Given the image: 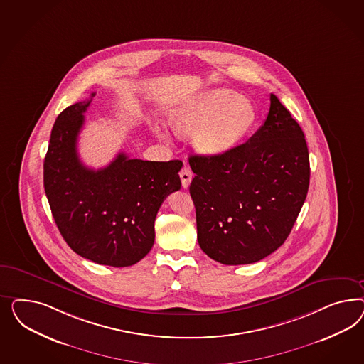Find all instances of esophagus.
Here are the masks:
<instances>
[{
	"label": "esophagus",
	"instance_id": "esophagus-1",
	"mask_svg": "<svg viewBox=\"0 0 364 364\" xmlns=\"http://www.w3.org/2000/svg\"><path fill=\"white\" fill-rule=\"evenodd\" d=\"M180 178H181V186L184 188H188L191 180H192V172L188 166H184L181 171H180Z\"/></svg>",
	"mask_w": 364,
	"mask_h": 364
}]
</instances>
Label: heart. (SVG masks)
Returning <instances> with one entry per match:
<instances>
[{"instance_id":"heart-1","label":"heart","mask_w":364,"mask_h":364,"mask_svg":"<svg viewBox=\"0 0 364 364\" xmlns=\"http://www.w3.org/2000/svg\"><path fill=\"white\" fill-rule=\"evenodd\" d=\"M256 112L251 101L230 89H210L171 112L169 122L180 134L193 132L196 151L205 156L230 152L251 131ZM160 137L164 133L156 129Z\"/></svg>"}]
</instances>
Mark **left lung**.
I'll return each instance as SVG.
<instances>
[{
    "label": "left lung",
    "mask_w": 364,
    "mask_h": 364,
    "mask_svg": "<svg viewBox=\"0 0 364 364\" xmlns=\"http://www.w3.org/2000/svg\"><path fill=\"white\" fill-rule=\"evenodd\" d=\"M269 100L264 124L248 141L220 156L189 157L198 245L221 264H251L275 252L307 198L304 133L275 95Z\"/></svg>",
    "instance_id": "obj_1"
}]
</instances>
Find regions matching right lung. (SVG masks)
I'll list each match as a JSON object with an SVG mask.
<instances>
[{
	"label": "right lung",
	"mask_w": 364,
	"mask_h": 364,
	"mask_svg": "<svg viewBox=\"0 0 364 364\" xmlns=\"http://www.w3.org/2000/svg\"><path fill=\"white\" fill-rule=\"evenodd\" d=\"M93 96L55 120L45 156V193L58 231L76 254L97 264L129 267L151 251L157 210L181 187L183 163L144 161L122 152L97 171L84 166L78 134Z\"/></svg>",
	"instance_id": "right-lung-1"
}]
</instances>
